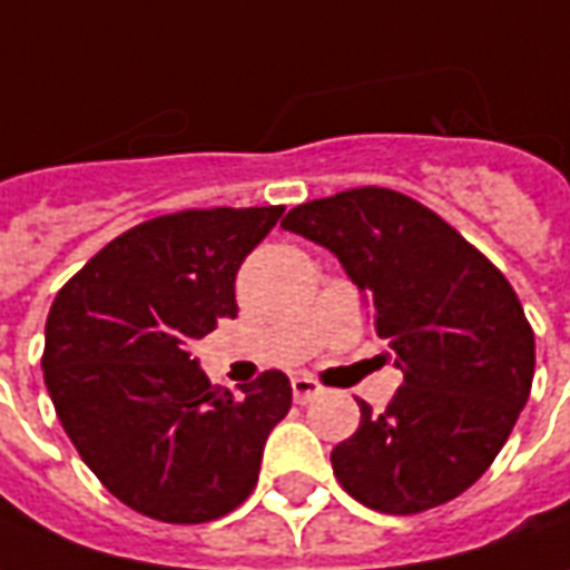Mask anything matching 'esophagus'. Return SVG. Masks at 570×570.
I'll return each mask as SVG.
<instances>
[{"instance_id": "esophagus-1", "label": "esophagus", "mask_w": 570, "mask_h": 570, "mask_svg": "<svg viewBox=\"0 0 570 570\" xmlns=\"http://www.w3.org/2000/svg\"><path fill=\"white\" fill-rule=\"evenodd\" d=\"M321 392H324V385L314 380V376H308V373L293 376V397H296V404H308V401H314Z\"/></svg>"}]
</instances>
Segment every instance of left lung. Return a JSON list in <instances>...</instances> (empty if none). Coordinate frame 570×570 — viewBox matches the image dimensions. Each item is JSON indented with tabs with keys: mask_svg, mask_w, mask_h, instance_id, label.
I'll return each mask as SVG.
<instances>
[{
	"mask_svg": "<svg viewBox=\"0 0 570 570\" xmlns=\"http://www.w3.org/2000/svg\"><path fill=\"white\" fill-rule=\"evenodd\" d=\"M336 253L404 373L382 413L330 453L357 503L416 515L460 497L507 444L534 380V330L515 289L444 218L392 188H352L281 222Z\"/></svg>",
	"mask_w": 570,
	"mask_h": 570,
	"instance_id": "8db88e82",
	"label": "left lung"
}]
</instances>
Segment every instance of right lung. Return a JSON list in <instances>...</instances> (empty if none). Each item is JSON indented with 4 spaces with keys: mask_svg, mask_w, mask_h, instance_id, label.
I'll return each mask as SVG.
<instances>
[{
    "mask_svg": "<svg viewBox=\"0 0 570 570\" xmlns=\"http://www.w3.org/2000/svg\"><path fill=\"white\" fill-rule=\"evenodd\" d=\"M284 206L181 209L135 225L51 302L42 373L73 448L147 519L203 524L244 503L293 404L281 370L240 395L216 389L190 345L237 314L234 281Z\"/></svg>",
    "mask_w": 570,
    "mask_h": 570,
    "instance_id": "obj_1",
    "label": "right lung"
}]
</instances>
